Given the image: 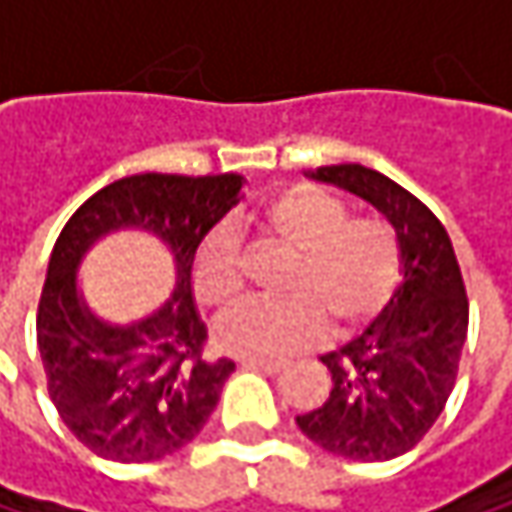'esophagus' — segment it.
<instances>
[{
	"label": "esophagus",
	"instance_id": "obj_1",
	"mask_svg": "<svg viewBox=\"0 0 512 512\" xmlns=\"http://www.w3.org/2000/svg\"><path fill=\"white\" fill-rule=\"evenodd\" d=\"M246 367H257V370H266V373H281L287 364L284 361H272V358H246Z\"/></svg>",
	"mask_w": 512,
	"mask_h": 512
}]
</instances>
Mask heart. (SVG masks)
I'll return each instance as SVG.
<instances>
[{"label": "heart", "instance_id": "heart-1", "mask_svg": "<svg viewBox=\"0 0 512 512\" xmlns=\"http://www.w3.org/2000/svg\"><path fill=\"white\" fill-rule=\"evenodd\" d=\"M260 240L293 255L284 281L287 302L231 311L216 341L249 358H287L314 347L326 329L347 341L370 326L394 299L406 252L397 228L379 216H353L350 204L314 186H290L252 216ZM195 299L228 311L243 299V257L231 234H210L192 266Z\"/></svg>", "mask_w": 512, "mask_h": 512}]
</instances>
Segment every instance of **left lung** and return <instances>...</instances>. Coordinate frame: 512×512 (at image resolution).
Returning <instances> with one entry per match:
<instances>
[{
  "label": "left lung",
  "instance_id": "8db88e82",
  "mask_svg": "<svg viewBox=\"0 0 512 512\" xmlns=\"http://www.w3.org/2000/svg\"><path fill=\"white\" fill-rule=\"evenodd\" d=\"M370 201L400 234L406 269L388 308L338 353L323 356L332 391L299 430L347 460H394L442 415L460 370L468 296L451 237L436 213L391 177L358 162L311 174Z\"/></svg>",
  "mask_w": 512,
  "mask_h": 512
}]
</instances>
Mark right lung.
<instances>
[{
    "label": "right lung",
    "instance_id": "add662e5",
    "mask_svg": "<svg viewBox=\"0 0 512 512\" xmlns=\"http://www.w3.org/2000/svg\"><path fill=\"white\" fill-rule=\"evenodd\" d=\"M240 174H133L94 192L61 228L38 302V353L67 430L97 457L151 462L189 445L213 415L231 358H210L192 302V263L240 201ZM142 227L175 255L165 309L133 327L100 324L75 293V266L109 230Z\"/></svg>",
    "mask_w": 512,
    "mask_h": 512
}]
</instances>
